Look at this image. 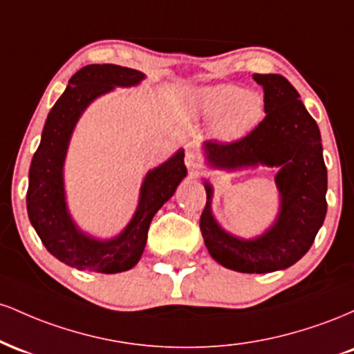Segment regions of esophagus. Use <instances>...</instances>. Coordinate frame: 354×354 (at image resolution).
Masks as SVG:
<instances>
[{
  "label": "esophagus",
  "instance_id": "obj_1",
  "mask_svg": "<svg viewBox=\"0 0 354 354\" xmlns=\"http://www.w3.org/2000/svg\"><path fill=\"white\" fill-rule=\"evenodd\" d=\"M185 165L189 171H196V169L201 168V160L196 153L188 151L185 156Z\"/></svg>",
  "mask_w": 354,
  "mask_h": 354
}]
</instances>
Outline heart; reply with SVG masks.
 Returning a JSON list of instances; mask_svg holds the SVG:
<instances>
[{"label":"heart","instance_id":"b5f03b06","mask_svg":"<svg viewBox=\"0 0 354 354\" xmlns=\"http://www.w3.org/2000/svg\"><path fill=\"white\" fill-rule=\"evenodd\" d=\"M196 108L203 118L214 120L216 135L226 141L248 136L265 118L263 96L236 84H218L201 89Z\"/></svg>","mask_w":354,"mask_h":354}]
</instances>
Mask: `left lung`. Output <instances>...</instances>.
Segmentation results:
<instances>
[{
	"instance_id": "1",
	"label": "left lung",
	"mask_w": 354,
	"mask_h": 354,
	"mask_svg": "<svg viewBox=\"0 0 354 354\" xmlns=\"http://www.w3.org/2000/svg\"><path fill=\"white\" fill-rule=\"evenodd\" d=\"M265 91V120L254 131L233 141H206L209 166L239 169L279 168L274 183L279 213L270 230L253 239H239L218 225L211 211L213 186L205 181L206 206L200 228L214 261L239 273H271L295 265L308 253L326 216L328 174L316 121L298 91L281 75H253Z\"/></svg>"
}]
</instances>
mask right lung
Masks as SVG:
<instances>
[{
    "instance_id": "add662e5",
    "label": "right lung",
    "mask_w": 354,
    "mask_h": 354,
    "mask_svg": "<svg viewBox=\"0 0 354 354\" xmlns=\"http://www.w3.org/2000/svg\"><path fill=\"white\" fill-rule=\"evenodd\" d=\"M143 80V73L131 68L88 64L71 76L46 118L41 143L31 161L26 208L43 245L64 265L106 274L131 270L143 254L153 216L186 176L185 151L178 149L168 161L148 171L131 221L118 236L104 241L83 233L68 211L63 166L80 116L98 96L116 86H135Z\"/></svg>"
}]
</instances>
